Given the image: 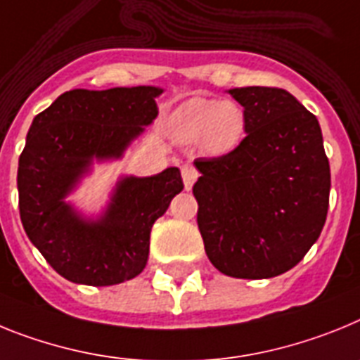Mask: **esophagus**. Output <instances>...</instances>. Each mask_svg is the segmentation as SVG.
Masks as SVG:
<instances>
[{
  "mask_svg": "<svg viewBox=\"0 0 360 360\" xmlns=\"http://www.w3.org/2000/svg\"><path fill=\"white\" fill-rule=\"evenodd\" d=\"M181 176H183L184 188L190 190L192 188V184L198 181L199 172H198V168L193 167V165H183V167H181Z\"/></svg>",
  "mask_w": 360,
  "mask_h": 360,
  "instance_id": "obj_1",
  "label": "esophagus"
}]
</instances>
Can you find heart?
I'll use <instances>...</instances> for the list:
<instances>
[{"instance_id":"1","label":"heart","mask_w":360,"mask_h":360,"mask_svg":"<svg viewBox=\"0 0 360 360\" xmlns=\"http://www.w3.org/2000/svg\"><path fill=\"white\" fill-rule=\"evenodd\" d=\"M245 110L236 101L193 98L174 112L170 132L181 143H198L212 154H226L245 137Z\"/></svg>"}]
</instances>
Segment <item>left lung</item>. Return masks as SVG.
Segmentation results:
<instances>
[{"label": "left lung", "instance_id": "obj_1", "mask_svg": "<svg viewBox=\"0 0 360 360\" xmlns=\"http://www.w3.org/2000/svg\"><path fill=\"white\" fill-rule=\"evenodd\" d=\"M246 137L232 152L195 159L205 252L221 274L268 279L292 270L323 232L330 162L319 121L275 86L230 90Z\"/></svg>", "mask_w": 360, "mask_h": 360}]
</instances>
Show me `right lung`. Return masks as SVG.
Listing matches in <instances>:
<instances>
[{
    "instance_id": "add662e5",
    "label": "right lung",
    "mask_w": 360,
    "mask_h": 360,
    "mask_svg": "<svg viewBox=\"0 0 360 360\" xmlns=\"http://www.w3.org/2000/svg\"><path fill=\"white\" fill-rule=\"evenodd\" d=\"M161 92L70 90L30 124L18 167L21 223L50 266L72 283L110 286L141 274L152 226L183 190L179 168L124 177L98 223L79 219L63 201L94 158H120L155 120Z\"/></svg>"
}]
</instances>
